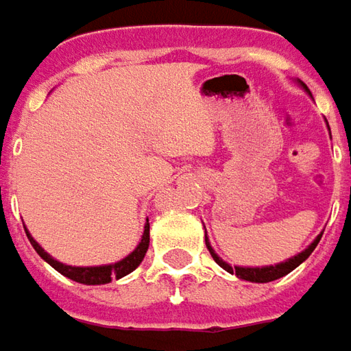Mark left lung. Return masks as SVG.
Listing matches in <instances>:
<instances>
[{"instance_id":"obj_1","label":"left lung","mask_w":351,"mask_h":351,"mask_svg":"<svg viewBox=\"0 0 351 351\" xmlns=\"http://www.w3.org/2000/svg\"><path fill=\"white\" fill-rule=\"evenodd\" d=\"M299 84L308 91V88L304 86L303 82H299ZM320 238H322V234H318L317 238H315V242H313L308 248L303 250L301 254H297V256L289 258L287 262H281V263H277V265H263V267H240V265H234V267H232L230 263L223 262V260L215 254V250L210 248L207 234H205V244H207V248H209L213 260L219 263L223 269H226L228 274H234L236 277H240V279H244V281H252V283H267V281H274V279H279V277L287 276V274H291L297 265H301V263H303L304 260L313 254V250L317 248V244L320 242Z\"/></svg>"}]
</instances>
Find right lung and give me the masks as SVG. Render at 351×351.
I'll return each instance as SVG.
<instances>
[{
    "label": "right lung",
    "instance_id": "right-lung-1",
    "mask_svg": "<svg viewBox=\"0 0 351 351\" xmlns=\"http://www.w3.org/2000/svg\"><path fill=\"white\" fill-rule=\"evenodd\" d=\"M25 232H27L29 242L33 244V248L36 250V254L45 262L50 263L56 271H60L62 276H66L72 281H77V283H84V285H103V283H109L113 279H121V277L128 276L130 271H134L141 265L144 256H146L148 244H150V223H146L138 246L132 250L127 258H123L121 262L109 263V265H95V267H75V265H66V263H60L58 260H54L50 254H47L45 250L38 246V242L29 234V230H25Z\"/></svg>",
    "mask_w": 351,
    "mask_h": 351
}]
</instances>
